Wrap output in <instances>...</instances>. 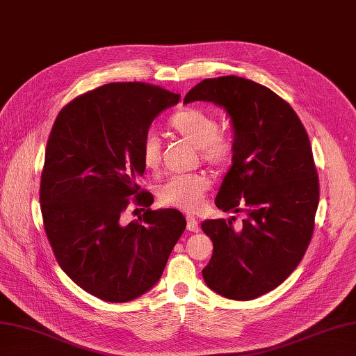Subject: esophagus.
Wrapping results in <instances>:
<instances>
[{
    "label": "esophagus",
    "instance_id": "esophagus-1",
    "mask_svg": "<svg viewBox=\"0 0 356 356\" xmlns=\"http://www.w3.org/2000/svg\"><path fill=\"white\" fill-rule=\"evenodd\" d=\"M186 229L189 230V232H198V230H200V225H198L195 217L186 216Z\"/></svg>",
    "mask_w": 356,
    "mask_h": 356
}]
</instances>
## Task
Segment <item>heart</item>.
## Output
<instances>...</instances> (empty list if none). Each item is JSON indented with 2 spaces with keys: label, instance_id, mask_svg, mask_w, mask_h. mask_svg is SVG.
<instances>
[{
  "label": "heart",
  "instance_id": "1",
  "mask_svg": "<svg viewBox=\"0 0 356 356\" xmlns=\"http://www.w3.org/2000/svg\"><path fill=\"white\" fill-rule=\"evenodd\" d=\"M170 126L179 136L194 144L200 158L211 167L222 168L234 161L235 139L227 131L218 130V120L212 113L185 107L172 115ZM140 161L150 171L161 167L162 144L154 131H148L140 143ZM209 186L211 181L203 172L176 175L159 186L158 197L165 206L191 212L200 208Z\"/></svg>",
  "mask_w": 356,
  "mask_h": 356
}]
</instances>
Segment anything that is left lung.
<instances>
[{"mask_svg":"<svg viewBox=\"0 0 356 356\" xmlns=\"http://www.w3.org/2000/svg\"><path fill=\"white\" fill-rule=\"evenodd\" d=\"M193 102L216 103L232 120L235 156L216 204L245 212L239 229L235 217L202 222L213 243L203 279L222 297L252 300L291 275L312 238L320 193L309 138L293 107L252 80L206 79L185 95Z\"/></svg>","mask_w":356,"mask_h":356,"instance_id":"obj_1","label":"left lung"}]
</instances>
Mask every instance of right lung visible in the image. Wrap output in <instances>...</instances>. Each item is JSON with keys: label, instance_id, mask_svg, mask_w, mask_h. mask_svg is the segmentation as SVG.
<instances>
[{"label": "right lung", "instance_id": "obj_1", "mask_svg": "<svg viewBox=\"0 0 356 356\" xmlns=\"http://www.w3.org/2000/svg\"><path fill=\"white\" fill-rule=\"evenodd\" d=\"M179 100L143 81L109 83L74 98L53 124L39 191L45 234L60 268L104 302L153 288L186 227L177 209L152 211L153 195L136 184L145 171L140 143ZM130 202L147 211L124 225Z\"/></svg>", "mask_w": 356, "mask_h": 356}]
</instances>
